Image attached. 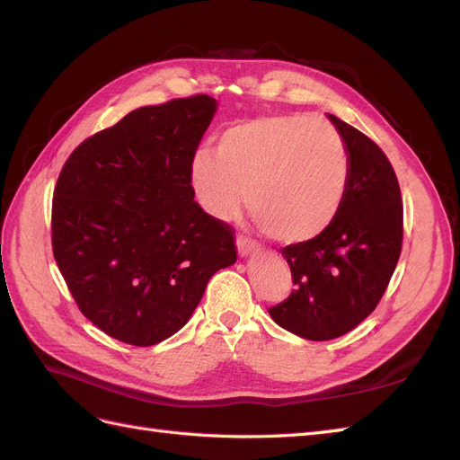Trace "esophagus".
I'll list each match as a JSON object with an SVG mask.
<instances>
[{
	"mask_svg": "<svg viewBox=\"0 0 460 460\" xmlns=\"http://www.w3.org/2000/svg\"><path fill=\"white\" fill-rule=\"evenodd\" d=\"M235 245H238V253L242 257H247L257 252V245L255 242H252L249 238H243V235H238V240H235Z\"/></svg>",
	"mask_w": 460,
	"mask_h": 460,
	"instance_id": "obj_1",
	"label": "esophagus"
}]
</instances>
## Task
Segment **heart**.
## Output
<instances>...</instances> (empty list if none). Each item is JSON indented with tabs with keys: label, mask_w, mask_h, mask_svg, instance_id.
I'll use <instances>...</instances> for the list:
<instances>
[{
	"label": "heart",
	"mask_w": 460,
	"mask_h": 460,
	"mask_svg": "<svg viewBox=\"0 0 460 460\" xmlns=\"http://www.w3.org/2000/svg\"><path fill=\"white\" fill-rule=\"evenodd\" d=\"M349 182V153L336 127L311 115L247 120L191 159L190 186L207 215L230 218L243 191L257 225L278 243L318 238L336 220Z\"/></svg>",
	"instance_id": "heart-1"
}]
</instances>
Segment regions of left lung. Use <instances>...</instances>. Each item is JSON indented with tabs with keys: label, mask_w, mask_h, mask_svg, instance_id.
<instances>
[{
	"label": "left lung",
	"mask_w": 460,
	"mask_h": 460,
	"mask_svg": "<svg viewBox=\"0 0 460 460\" xmlns=\"http://www.w3.org/2000/svg\"><path fill=\"white\" fill-rule=\"evenodd\" d=\"M349 153L336 220L318 238L286 245L296 289L269 309L278 326L311 341L340 338L376 309L402 245V201L392 163L368 136L328 115Z\"/></svg>",
	"instance_id": "8db88e82"
}]
</instances>
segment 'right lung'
<instances>
[{
    "label": "right lung",
    "instance_id": "right-lung-1",
    "mask_svg": "<svg viewBox=\"0 0 460 460\" xmlns=\"http://www.w3.org/2000/svg\"><path fill=\"white\" fill-rule=\"evenodd\" d=\"M215 111L207 93L136 109L82 142L58 178L53 257L82 314L122 343L171 338L238 257L232 226L190 186Z\"/></svg>",
    "mask_w": 460,
    "mask_h": 460
}]
</instances>
